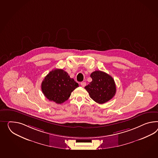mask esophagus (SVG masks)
<instances>
[{
    "mask_svg": "<svg viewBox=\"0 0 158 158\" xmlns=\"http://www.w3.org/2000/svg\"><path fill=\"white\" fill-rule=\"evenodd\" d=\"M86 85V82H81V85L82 86V87H84Z\"/></svg>",
    "mask_w": 158,
    "mask_h": 158,
    "instance_id": "1",
    "label": "esophagus"
}]
</instances>
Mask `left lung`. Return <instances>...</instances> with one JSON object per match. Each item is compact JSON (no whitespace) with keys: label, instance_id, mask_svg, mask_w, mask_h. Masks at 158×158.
Returning a JSON list of instances; mask_svg holds the SVG:
<instances>
[{"label":"left lung","instance_id":"8db88e82","mask_svg":"<svg viewBox=\"0 0 158 158\" xmlns=\"http://www.w3.org/2000/svg\"><path fill=\"white\" fill-rule=\"evenodd\" d=\"M92 82L85 87L90 98L98 104H104L112 99L116 94V88L113 78L100 70L90 74Z\"/></svg>","mask_w":158,"mask_h":158}]
</instances>
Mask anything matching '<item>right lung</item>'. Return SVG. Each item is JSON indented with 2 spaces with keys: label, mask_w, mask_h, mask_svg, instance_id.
<instances>
[{
  "label": "right lung",
  "mask_w": 158,
  "mask_h": 158,
  "mask_svg": "<svg viewBox=\"0 0 158 158\" xmlns=\"http://www.w3.org/2000/svg\"><path fill=\"white\" fill-rule=\"evenodd\" d=\"M78 86L68 73L62 69H56L45 77L41 84V89L49 100L62 104L68 100L71 93Z\"/></svg>",
  "instance_id": "1"
}]
</instances>
